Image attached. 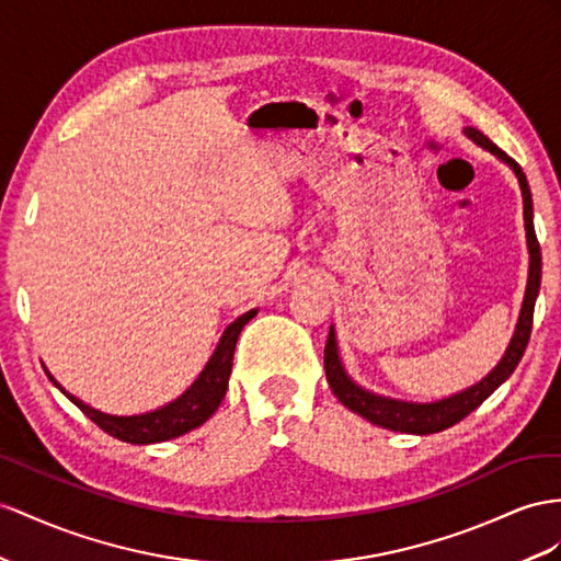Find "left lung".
I'll use <instances>...</instances> for the list:
<instances>
[{
  "label": "left lung",
  "instance_id": "obj_1",
  "mask_svg": "<svg viewBox=\"0 0 561 561\" xmlns=\"http://www.w3.org/2000/svg\"><path fill=\"white\" fill-rule=\"evenodd\" d=\"M467 135L479 144V147L488 149L491 153H495L502 161H507L512 165V170L516 172L522 184V194H524V218H526V237H528V251H530V272H528V286H526V298H524V308L519 314V324H516L514 339L510 343V348L502 357L500 365L488 375L483 381H479L471 389L457 393L453 398L438 400V403H426V405H417V403H400V400H391V398H381L375 393L363 391L360 386H355L346 371L341 367L339 353H336V339H334V329H329L327 336V346H324V371H327V381L332 386L334 396L341 400L343 405L348 410H353L355 414H360L367 422L391 428V431H403V434H436V431L450 428L453 424L462 422L467 414H471L477 410L483 400L491 396L497 386L510 379L512 371L519 365V360L524 357V351L528 346L530 339V329H534V308H536V296L540 291V270H542V257H540V243L536 237L534 229V201H530V190L522 165L512 161L510 156H505V151L497 149L495 144L488 139L483 133L473 130L469 127Z\"/></svg>",
  "mask_w": 561,
  "mask_h": 561
}]
</instances>
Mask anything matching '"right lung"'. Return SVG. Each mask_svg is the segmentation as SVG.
Instances as JSON below:
<instances>
[{
    "instance_id": "obj_1",
    "label": "right lung",
    "mask_w": 561,
    "mask_h": 561,
    "mask_svg": "<svg viewBox=\"0 0 561 561\" xmlns=\"http://www.w3.org/2000/svg\"><path fill=\"white\" fill-rule=\"evenodd\" d=\"M257 310H249L247 314H241L239 320H234L225 329V334L215 348L213 357L208 360L206 369L201 371V377L190 386V391H184L178 400H172L170 405L153 410L147 414H135V417H116V414H104L90 405H84L82 400L76 396L66 393L56 379L47 371V377L59 386V389L73 400V403L88 414V417L99 426L104 428L108 436L125 440V443H135V445H147V443H161L178 438L186 431H192L196 426L204 424L210 414L220 408L225 391H227V381L229 375H232V360H234V346L237 339L241 334V329L247 322L255 318Z\"/></svg>"
}]
</instances>
